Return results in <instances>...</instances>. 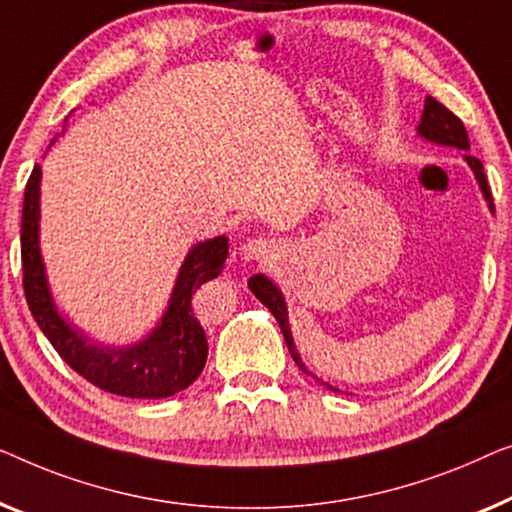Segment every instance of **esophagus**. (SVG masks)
I'll return each mask as SVG.
<instances>
[{"mask_svg": "<svg viewBox=\"0 0 512 512\" xmlns=\"http://www.w3.org/2000/svg\"><path fill=\"white\" fill-rule=\"evenodd\" d=\"M276 250H278V246L271 239L255 236V239H248L246 243H243L241 255H243V259H248V262H253V259L262 262V259H269L276 255Z\"/></svg>", "mask_w": 512, "mask_h": 512, "instance_id": "34e87169", "label": "esophagus"}]
</instances>
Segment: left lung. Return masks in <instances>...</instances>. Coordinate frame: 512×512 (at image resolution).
<instances>
[{
  "mask_svg": "<svg viewBox=\"0 0 512 512\" xmlns=\"http://www.w3.org/2000/svg\"><path fill=\"white\" fill-rule=\"evenodd\" d=\"M417 134H420L422 139L431 141V143H441V146H455L459 150H469L471 148L469 134H466L464 122L459 120L450 109H445L441 102H436L434 97H427V102H424V111H422L420 125H417ZM464 160L469 162V167L473 169L475 178H478V185H480L482 194H485L489 208H494L492 192H489L487 176H485V169H482V162L473 155H464ZM248 287L253 290L255 297L262 301L266 308H269V311L273 313V318L278 320L280 331H283V336H285L287 350H290V355H292L294 362H297L299 369L308 373V376H313V373L306 369V364L301 362L297 345H294V338H292V331H290V320H287V306H285V299H283V294H280L278 287L273 285L269 278L262 276V273H257V276L250 278ZM322 385H327V383H322ZM327 387H329V390L338 392L336 387H331V385H327Z\"/></svg>",
  "mask_w": 512,
  "mask_h": 512,
  "instance_id": "left-lung-1",
  "label": "left lung"
}]
</instances>
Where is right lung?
Instances as JSON below:
<instances>
[{
    "instance_id": "right-lung-1",
    "label": "right lung",
    "mask_w": 512,
    "mask_h": 512,
    "mask_svg": "<svg viewBox=\"0 0 512 512\" xmlns=\"http://www.w3.org/2000/svg\"><path fill=\"white\" fill-rule=\"evenodd\" d=\"M67 122V120H64ZM55 141V139H53ZM39 185L37 164L25 187L20 257L27 306L43 334L78 376L99 390L129 399H164L190 387L204 371L208 343L204 327L192 313V294L225 269L229 243L225 236L197 243L178 273L169 308L143 341L127 348H106L85 338L57 313L50 297L39 250Z\"/></svg>"
}]
</instances>
